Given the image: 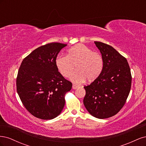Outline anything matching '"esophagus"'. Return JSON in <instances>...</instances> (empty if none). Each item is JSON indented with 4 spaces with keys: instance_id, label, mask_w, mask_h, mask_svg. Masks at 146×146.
I'll return each instance as SVG.
<instances>
[{
    "instance_id": "34e87169",
    "label": "esophagus",
    "mask_w": 146,
    "mask_h": 146,
    "mask_svg": "<svg viewBox=\"0 0 146 146\" xmlns=\"http://www.w3.org/2000/svg\"><path fill=\"white\" fill-rule=\"evenodd\" d=\"M79 86H77V85H72V88L74 90H76V89H77V88H78Z\"/></svg>"
}]
</instances>
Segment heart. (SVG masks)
<instances>
[{
  "label": "heart",
  "mask_w": 146,
  "mask_h": 146,
  "mask_svg": "<svg viewBox=\"0 0 146 146\" xmlns=\"http://www.w3.org/2000/svg\"><path fill=\"white\" fill-rule=\"evenodd\" d=\"M56 65L60 72L65 77H69L76 66V70L70 76L74 83L80 84L93 81L98 78L104 67L103 58L99 53L93 52L84 44H77L70 48L67 56L59 55L56 58Z\"/></svg>",
  "instance_id": "b5f03b06"
}]
</instances>
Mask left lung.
<instances>
[{
	"instance_id": "obj_1",
	"label": "left lung",
	"mask_w": 146,
	"mask_h": 146,
	"mask_svg": "<svg viewBox=\"0 0 146 146\" xmlns=\"http://www.w3.org/2000/svg\"><path fill=\"white\" fill-rule=\"evenodd\" d=\"M104 67L100 76L84 86L85 108L92 116L105 119L116 114L125 104L130 91L131 75L127 59L110 45L95 41Z\"/></svg>"
}]
</instances>
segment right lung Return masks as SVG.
<instances>
[{"mask_svg": "<svg viewBox=\"0 0 146 146\" xmlns=\"http://www.w3.org/2000/svg\"><path fill=\"white\" fill-rule=\"evenodd\" d=\"M67 44L51 42L38 47L22 62L16 88L22 103L33 116L44 120L58 116L65 104L64 96L72 88L56 65L60 50Z\"/></svg>", "mask_w": 146, "mask_h": 146, "instance_id": "1", "label": "right lung"}]
</instances>
